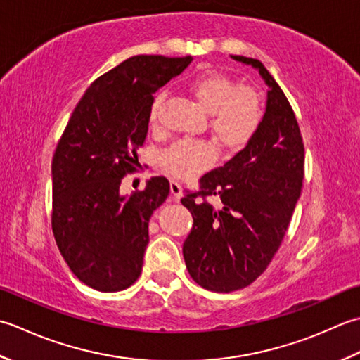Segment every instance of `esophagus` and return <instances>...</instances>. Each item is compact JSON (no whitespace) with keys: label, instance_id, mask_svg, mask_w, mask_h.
<instances>
[{"label":"esophagus","instance_id":"34e87169","mask_svg":"<svg viewBox=\"0 0 360 360\" xmlns=\"http://www.w3.org/2000/svg\"><path fill=\"white\" fill-rule=\"evenodd\" d=\"M181 185L179 181H175V180H171V194H172V197H174V200H180V197H181Z\"/></svg>","mask_w":360,"mask_h":360}]
</instances>
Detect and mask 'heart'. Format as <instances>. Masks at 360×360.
I'll use <instances>...</instances> for the list:
<instances>
[{
  "label": "heart",
  "instance_id": "1",
  "mask_svg": "<svg viewBox=\"0 0 360 360\" xmlns=\"http://www.w3.org/2000/svg\"><path fill=\"white\" fill-rule=\"evenodd\" d=\"M188 91L205 112L210 129L229 149H240L250 141L262 121V102L252 86L236 85L233 79L214 70L199 72L188 84ZM163 96L152 101L149 121L157 124ZM216 161V148L207 141H179L161 153L160 166L175 179H193Z\"/></svg>",
  "mask_w": 360,
  "mask_h": 360
}]
</instances>
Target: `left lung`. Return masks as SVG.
<instances>
[{"label":"left lung","instance_id":"1","mask_svg":"<svg viewBox=\"0 0 360 360\" xmlns=\"http://www.w3.org/2000/svg\"><path fill=\"white\" fill-rule=\"evenodd\" d=\"M258 70L269 86L258 130L224 166L200 179V191L181 203L194 219L183 244L193 280L212 292L244 289L275 256L302 194L304 146L293 110L280 85L256 58L231 56ZM200 195H217L212 209Z\"/></svg>","mask_w":360,"mask_h":360}]
</instances>
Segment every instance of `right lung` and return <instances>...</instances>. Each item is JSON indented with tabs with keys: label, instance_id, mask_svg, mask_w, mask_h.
Masks as SVG:
<instances>
[{
	"label": "right lung",
	"instance_id": "add662e5",
	"mask_svg": "<svg viewBox=\"0 0 360 360\" xmlns=\"http://www.w3.org/2000/svg\"><path fill=\"white\" fill-rule=\"evenodd\" d=\"M193 57L135 56L98 77L79 101L53 158V231L63 259L84 284L118 292L134 284L149 244V219L169 181L121 194L149 129L153 93Z\"/></svg>",
	"mask_w": 360,
	"mask_h": 360
}]
</instances>
